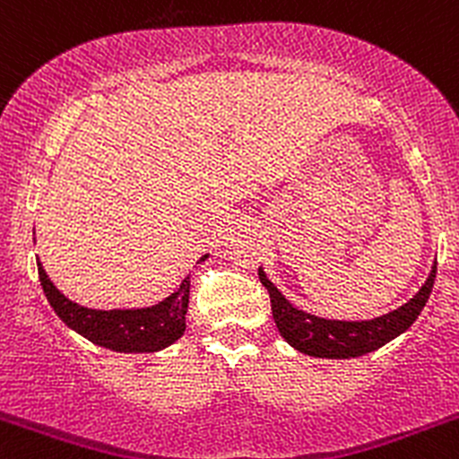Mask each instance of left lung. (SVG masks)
Listing matches in <instances>:
<instances>
[{"label": "left lung", "mask_w": 459, "mask_h": 459, "mask_svg": "<svg viewBox=\"0 0 459 459\" xmlns=\"http://www.w3.org/2000/svg\"><path fill=\"white\" fill-rule=\"evenodd\" d=\"M259 281L264 283L270 294L272 316H274L276 326L281 335L285 337L287 344L294 346L296 351L305 352L311 357H322V359H349V357H359L372 352L394 340L403 331L410 329L422 311L427 300H429L431 287L436 281V264L431 268L429 279L420 287V291L399 309L390 314L379 316L375 320L361 322H344V320H325L318 316L305 314L296 309L290 300L276 290L274 285L265 279L264 270L259 268Z\"/></svg>", "instance_id": "1"}]
</instances>
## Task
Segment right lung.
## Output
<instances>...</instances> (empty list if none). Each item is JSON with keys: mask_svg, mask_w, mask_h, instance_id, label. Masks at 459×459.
I'll return each mask as SVG.
<instances>
[{"mask_svg": "<svg viewBox=\"0 0 459 459\" xmlns=\"http://www.w3.org/2000/svg\"><path fill=\"white\" fill-rule=\"evenodd\" d=\"M204 259V256H203ZM39 279L58 318L98 346L119 352H154L185 333L189 305V276L163 303L148 309H87L65 299L39 264Z\"/></svg>", "mask_w": 459, "mask_h": 459, "instance_id": "obj_1", "label": "right lung"}]
</instances>
